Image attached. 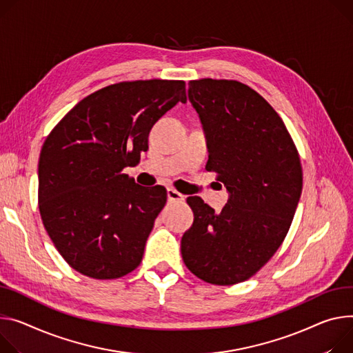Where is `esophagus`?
I'll list each match as a JSON object with an SVG mask.
<instances>
[{"label": "esophagus", "instance_id": "esophagus-1", "mask_svg": "<svg viewBox=\"0 0 353 353\" xmlns=\"http://www.w3.org/2000/svg\"><path fill=\"white\" fill-rule=\"evenodd\" d=\"M168 199L169 201H184V196L174 188H168Z\"/></svg>", "mask_w": 353, "mask_h": 353}]
</instances>
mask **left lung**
<instances>
[{
	"instance_id": "left-lung-1",
	"label": "left lung",
	"mask_w": 353,
	"mask_h": 353,
	"mask_svg": "<svg viewBox=\"0 0 353 353\" xmlns=\"http://www.w3.org/2000/svg\"><path fill=\"white\" fill-rule=\"evenodd\" d=\"M208 146L205 169L227 187L219 214L188 197L194 222L181 238L188 270L218 285L248 280L283 243L303 190L297 148L273 107L236 80L188 83Z\"/></svg>"
}]
</instances>
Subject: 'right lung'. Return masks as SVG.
Instances as JSON below:
<instances>
[{
    "instance_id": "right-lung-1",
    "label": "right lung",
    "mask_w": 353,
    "mask_h": 353,
    "mask_svg": "<svg viewBox=\"0 0 353 353\" xmlns=\"http://www.w3.org/2000/svg\"><path fill=\"white\" fill-rule=\"evenodd\" d=\"M179 101H187L183 80L111 84L76 104L46 138L39 211L53 245L79 273L110 280L141 265L168 193L122 170L148 150L152 126Z\"/></svg>"
}]
</instances>
